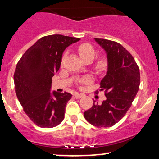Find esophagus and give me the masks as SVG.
I'll use <instances>...</instances> for the list:
<instances>
[{"mask_svg": "<svg viewBox=\"0 0 159 159\" xmlns=\"http://www.w3.org/2000/svg\"><path fill=\"white\" fill-rule=\"evenodd\" d=\"M84 96V94H79V93H75V97L76 98H83Z\"/></svg>", "mask_w": 159, "mask_h": 159, "instance_id": "1", "label": "esophagus"}]
</instances>
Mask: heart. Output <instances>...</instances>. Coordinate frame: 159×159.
Wrapping results in <instances>:
<instances>
[{
	"label": "heart",
	"mask_w": 159,
	"mask_h": 159,
	"mask_svg": "<svg viewBox=\"0 0 159 159\" xmlns=\"http://www.w3.org/2000/svg\"><path fill=\"white\" fill-rule=\"evenodd\" d=\"M77 51H78V53L81 58L86 63L91 62L97 54L96 49L89 43H83V44H79L77 48ZM108 57L105 55H99L98 57H96L94 61L93 62V68H94V70H95L96 73L98 74H102L104 71H105L108 68ZM91 80L92 79H91V77L87 76L78 80V83L88 84V83L91 82Z\"/></svg>",
	"instance_id": "obj_1"
}]
</instances>
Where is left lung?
Segmentation results:
<instances>
[{
    "instance_id": "8db88e82",
    "label": "left lung",
    "mask_w": 159,
    "mask_h": 159,
    "mask_svg": "<svg viewBox=\"0 0 159 159\" xmlns=\"http://www.w3.org/2000/svg\"><path fill=\"white\" fill-rule=\"evenodd\" d=\"M94 40L105 50L108 60V70L99 90L105 91L106 98L102 104L94 101L84 116L95 127H111L131 107L140 85V72L134 57L119 43L104 38Z\"/></svg>"
}]
</instances>
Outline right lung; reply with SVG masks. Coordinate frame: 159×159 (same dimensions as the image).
Masks as SVG:
<instances>
[{
  "label": "right lung",
  "instance_id": "right-lung-1",
  "mask_svg": "<svg viewBox=\"0 0 159 159\" xmlns=\"http://www.w3.org/2000/svg\"><path fill=\"white\" fill-rule=\"evenodd\" d=\"M80 38L53 34L40 38L22 55L14 75L15 92L29 118L41 128L58 125L65 118L70 93H51L52 77L58 71L62 54Z\"/></svg>",
  "mask_w": 159,
  "mask_h": 159
}]
</instances>
